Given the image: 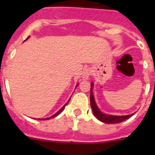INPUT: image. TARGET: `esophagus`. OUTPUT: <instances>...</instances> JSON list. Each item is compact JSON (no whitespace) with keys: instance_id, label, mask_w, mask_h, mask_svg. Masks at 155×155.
<instances>
[{"instance_id":"34e87169","label":"esophagus","mask_w":155,"mask_h":155,"mask_svg":"<svg viewBox=\"0 0 155 155\" xmlns=\"http://www.w3.org/2000/svg\"><path fill=\"white\" fill-rule=\"evenodd\" d=\"M90 75H91V70L90 69H86V70L83 72V73H82V80L84 81L87 80V79H89Z\"/></svg>"}]
</instances>
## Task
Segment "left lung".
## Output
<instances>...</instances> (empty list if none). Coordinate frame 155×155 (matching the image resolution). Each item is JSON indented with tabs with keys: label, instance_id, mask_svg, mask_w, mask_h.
<instances>
[{
	"label": "left lung",
	"instance_id": "1",
	"mask_svg": "<svg viewBox=\"0 0 155 155\" xmlns=\"http://www.w3.org/2000/svg\"><path fill=\"white\" fill-rule=\"evenodd\" d=\"M93 87L94 83L91 82V96H90V102H91V107L92 111H93V114L99 121H102V122L105 123V124H117V123H121L122 121H125L130 118L131 116L134 115V114H130V115H108V114L104 113L101 111L97 105L96 102H95L94 97L93 94Z\"/></svg>",
	"mask_w": 155,
	"mask_h": 155
}]
</instances>
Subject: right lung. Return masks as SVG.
Wrapping results in <instances>:
<instances>
[{
	"instance_id": "add662e5",
	"label": "right lung",
	"mask_w": 155,
	"mask_h": 155,
	"mask_svg": "<svg viewBox=\"0 0 155 155\" xmlns=\"http://www.w3.org/2000/svg\"><path fill=\"white\" fill-rule=\"evenodd\" d=\"M29 37H28V38L26 39V40H27L29 38ZM78 85H79V84L77 83V85H76V87L78 86ZM70 99L68 100V102H67L66 104H65L63 106V107H62L61 108V109H59V110L58 111V112H56V113L54 114V115H53L52 116H51V117H48V118H37V119H38V120H42V121H43V120H44V121H45V120H48V119H50V118H55V117H56V116H58V115L59 114H60V113H61V112H62V111H63L64 109H65V107H66V106L68 105V103H69V101H70Z\"/></svg>"
}]
</instances>
